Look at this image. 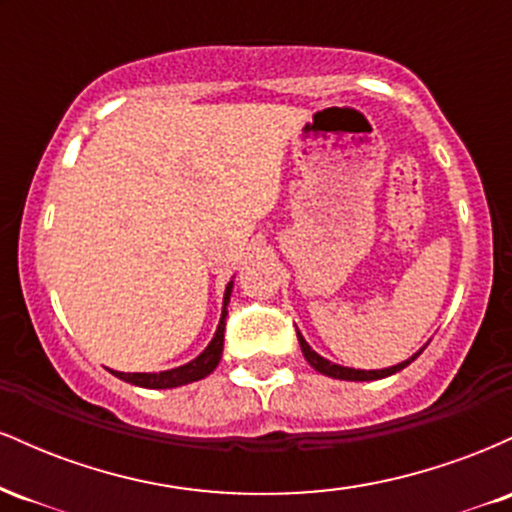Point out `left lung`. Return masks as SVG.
I'll list each match as a JSON object with an SVG mask.
<instances>
[{
	"mask_svg": "<svg viewBox=\"0 0 512 512\" xmlns=\"http://www.w3.org/2000/svg\"><path fill=\"white\" fill-rule=\"evenodd\" d=\"M296 334H298V344H301V351H303L305 361H308L315 370H320V373L330 375V378H339V380H378V378H387V375H392V373H397V370L407 368L409 363L414 361V358L426 349V346H424V349L416 351V354L411 356V358H407V361L397 363V366H392V368H385V370H356V368L337 366V363H330V361H327V358L317 356L315 351L308 346V342H305V339L301 337V332L296 330Z\"/></svg>",
	"mask_w": 512,
	"mask_h": 512,
	"instance_id": "1",
	"label": "left lung"
}]
</instances>
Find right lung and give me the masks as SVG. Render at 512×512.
Segmentation results:
<instances>
[{"label": "right lung", "instance_id": "obj_1", "mask_svg": "<svg viewBox=\"0 0 512 512\" xmlns=\"http://www.w3.org/2000/svg\"><path fill=\"white\" fill-rule=\"evenodd\" d=\"M231 289H233V281L226 286V296H223V313H221V322L216 327L214 339L207 349L199 354L195 361H190L187 366L173 368V370H163V373H113L125 383L139 385V387H149V390H166V387H178V385H187V383H195V380L207 378V375L219 366L221 354H223V330H226V305L231 301Z\"/></svg>", "mask_w": 512, "mask_h": 512}]
</instances>
